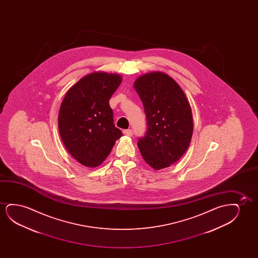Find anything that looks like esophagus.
Instances as JSON below:
<instances>
[{
    "instance_id": "esophagus-1",
    "label": "esophagus",
    "mask_w": 258,
    "mask_h": 258,
    "mask_svg": "<svg viewBox=\"0 0 258 258\" xmlns=\"http://www.w3.org/2000/svg\"><path fill=\"white\" fill-rule=\"evenodd\" d=\"M123 134L128 137H132L133 136V131L132 130H125L123 131Z\"/></svg>"
}]
</instances>
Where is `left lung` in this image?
I'll list each match as a JSON object with an SVG mask.
<instances>
[{
	"label": "left lung",
	"instance_id": "left-lung-1",
	"mask_svg": "<svg viewBox=\"0 0 258 258\" xmlns=\"http://www.w3.org/2000/svg\"><path fill=\"white\" fill-rule=\"evenodd\" d=\"M134 88L145 107L148 126L138 143L142 157L154 170L169 167L190 144L194 123L188 99L177 82L160 71L142 75Z\"/></svg>",
	"mask_w": 258,
	"mask_h": 258
}]
</instances>
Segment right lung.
Instances as JSON below:
<instances>
[{
  "label": "right lung",
  "instance_id": "right-lung-1",
  "mask_svg": "<svg viewBox=\"0 0 258 258\" xmlns=\"http://www.w3.org/2000/svg\"><path fill=\"white\" fill-rule=\"evenodd\" d=\"M121 81L120 75L96 71L82 78L64 97L58 115L60 138L83 166H99L122 135L113 124L109 106Z\"/></svg>",
  "mask_w": 258,
  "mask_h": 258
}]
</instances>
